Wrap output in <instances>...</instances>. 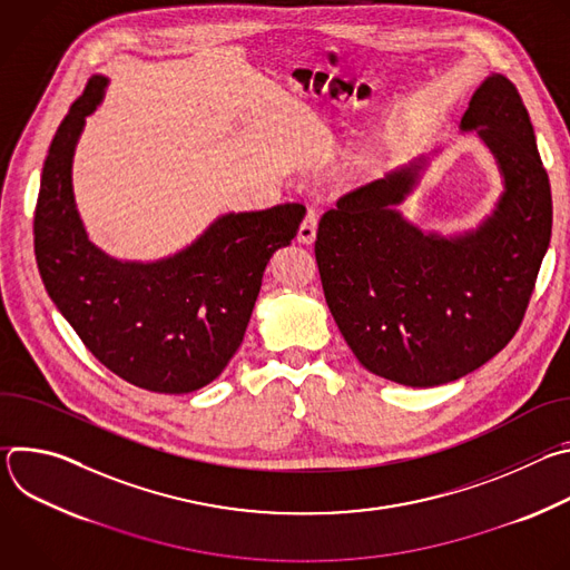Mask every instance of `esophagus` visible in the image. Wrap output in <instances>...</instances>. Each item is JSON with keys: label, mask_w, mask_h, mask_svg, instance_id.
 Listing matches in <instances>:
<instances>
[{"label": "esophagus", "mask_w": 570, "mask_h": 570, "mask_svg": "<svg viewBox=\"0 0 570 570\" xmlns=\"http://www.w3.org/2000/svg\"><path fill=\"white\" fill-rule=\"evenodd\" d=\"M315 232H317V212L315 209H308L299 229H297V240L299 243H313L315 240Z\"/></svg>", "instance_id": "1"}]
</instances>
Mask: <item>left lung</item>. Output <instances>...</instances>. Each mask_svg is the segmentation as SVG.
<instances>
[{"label":"left lung","instance_id":"left-lung-1","mask_svg":"<svg viewBox=\"0 0 570 570\" xmlns=\"http://www.w3.org/2000/svg\"><path fill=\"white\" fill-rule=\"evenodd\" d=\"M460 130H475L503 178L478 227L444 236L396 209L426 155L345 194L317 223L315 262L343 338L365 370L411 387L455 381L512 341L550 246V183L512 80L487 76Z\"/></svg>","mask_w":570,"mask_h":570}]
</instances>
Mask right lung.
Wrapping results in <instances>:
<instances>
[{
  "label": "right lung",
  "instance_id": "add662e5",
  "mask_svg": "<svg viewBox=\"0 0 570 570\" xmlns=\"http://www.w3.org/2000/svg\"><path fill=\"white\" fill-rule=\"evenodd\" d=\"M106 86V76L90 78L49 146L33 218L38 271L58 311L110 372L150 392L187 394L236 354L264 271L295 238L306 209L286 203L229 212L171 257H110L90 240L71 187L78 137Z\"/></svg>",
  "mask_w": 570,
  "mask_h": 570
}]
</instances>
